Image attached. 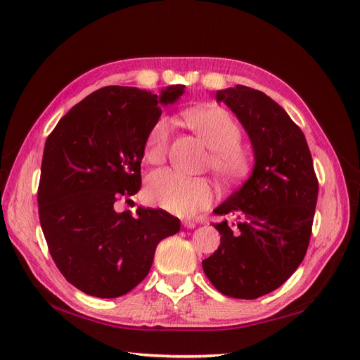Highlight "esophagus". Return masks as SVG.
<instances>
[{"label": "esophagus", "instance_id": "obj_1", "mask_svg": "<svg viewBox=\"0 0 360 360\" xmlns=\"http://www.w3.org/2000/svg\"><path fill=\"white\" fill-rule=\"evenodd\" d=\"M182 225L186 229H195L196 227V222L195 221H190V219H184L182 221Z\"/></svg>", "mask_w": 360, "mask_h": 360}]
</instances>
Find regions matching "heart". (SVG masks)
<instances>
[{"instance_id": "b5f03b06", "label": "heart", "mask_w": 360, "mask_h": 360, "mask_svg": "<svg viewBox=\"0 0 360 360\" xmlns=\"http://www.w3.org/2000/svg\"><path fill=\"white\" fill-rule=\"evenodd\" d=\"M187 122L204 144L212 148L208 165L222 181H238L250 169V155L239 144L240 129L235 118L221 107H205L187 113ZM172 122L161 116L150 129L144 156L150 164L165 161ZM213 186L205 178H188L169 169L153 172L147 181L150 202L178 216H193L212 204Z\"/></svg>"}]
</instances>
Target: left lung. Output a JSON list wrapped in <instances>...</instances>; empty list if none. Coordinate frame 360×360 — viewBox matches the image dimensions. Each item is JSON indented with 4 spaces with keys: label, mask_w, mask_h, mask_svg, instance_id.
Instances as JSON below:
<instances>
[{
    "label": "left lung",
    "mask_w": 360,
    "mask_h": 360,
    "mask_svg": "<svg viewBox=\"0 0 360 360\" xmlns=\"http://www.w3.org/2000/svg\"><path fill=\"white\" fill-rule=\"evenodd\" d=\"M238 116L252 141L255 169L216 214L218 250L202 261L207 278L222 295L256 299L279 288L304 261L310 244L317 182L302 130L270 96L236 86L216 94Z\"/></svg>",
    "instance_id": "left-lung-1"
}]
</instances>
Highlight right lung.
I'll use <instances>...</instances> for the list:
<instances>
[{
	"mask_svg": "<svg viewBox=\"0 0 360 360\" xmlns=\"http://www.w3.org/2000/svg\"><path fill=\"white\" fill-rule=\"evenodd\" d=\"M184 87H167L160 96L103 87L73 105L46 141L41 229L58 270L86 295H127L148 274L160 240L181 229L161 208L138 207L131 214L116 205L139 191L148 131L161 105L176 101Z\"/></svg>",
	"mask_w": 360,
	"mask_h": 360,
	"instance_id": "right-lung-1",
	"label": "right lung"
}]
</instances>
